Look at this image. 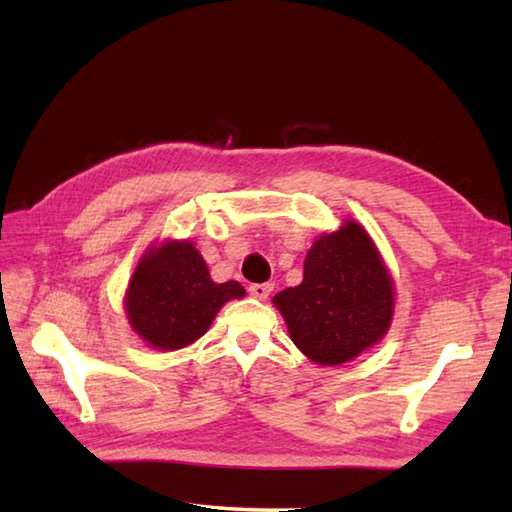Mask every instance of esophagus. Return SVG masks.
Here are the masks:
<instances>
[{
    "instance_id": "esophagus-1",
    "label": "esophagus",
    "mask_w": 512,
    "mask_h": 512,
    "mask_svg": "<svg viewBox=\"0 0 512 512\" xmlns=\"http://www.w3.org/2000/svg\"><path fill=\"white\" fill-rule=\"evenodd\" d=\"M248 292L255 299H268L270 292H273V284H253V286L248 288Z\"/></svg>"
}]
</instances>
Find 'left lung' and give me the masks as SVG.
Returning <instances> with one entry per match:
<instances>
[{
	"label": "left lung",
	"mask_w": 512,
	"mask_h": 512,
	"mask_svg": "<svg viewBox=\"0 0 512 512\" xmlns=\"http://www.w3.org/2000/svg\"><path fill=\"white\" fill-rule=\"evenodd\" d=\"M290 339L310 361L341 365L376 345L394 317V281L372 237L347 220L321 235L303 262V281L273 299Z\"/></svg>",
	"instance_id": "1"
}]
</instances>
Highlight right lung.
Listing matches in <instances>:
<instances>
[{"instance_id": "obj_1", "label": "right lung", "mask_w": 512, "mask_h": 512, "mask_svg": "<svg viewBox=\"0 0 512 512\" xmlns=\"http://www.w3.org/2000/svg\"><path fill=\"white\" fill-rule=\"evenodd\" d=\"M244 297L237 281L215 284L191 242L151 246L125 292V312L134 332L162 352L187 347L209 330L226 301Z\"/></svg>"}]
</instances>
